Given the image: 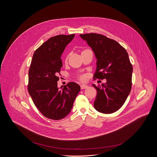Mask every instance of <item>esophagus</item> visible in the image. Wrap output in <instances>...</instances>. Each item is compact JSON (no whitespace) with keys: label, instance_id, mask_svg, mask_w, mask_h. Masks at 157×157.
Returning <instances> with one entry per match:
<instances>
[{"label":"esophagus","instance_id":"obj_1","mask_svg":"<svg viewBox=\"0 0 157 157\" xmlns=\"http://www.w3.org/2000/svg\"><path fill=\"white\" fill-rule=\"evenodd\" d=\"M80 88H81V90H85L86 88H88V86L87 85H81Z\"/></svg>","mask_w":157,"mask_h":157}]
</instances>
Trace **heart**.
I'll return each instance as SVG.
<instances>
[{
    "mask_svg": "<svg viewBox=\"0 0 157 157\" xmlns=\"http://www.w3.org/2000/svg\"><path fill=\"white\" fill-rule=\"evenodd\" d=\"M84 51H85V50H84ZM68 59H69V55H67L66 56H65V63H67V60H68ZM79 79L80 80H84L85 79V77L84 76V75H81L80 77H79Z\"/></svg>",
    "mask_w": 157,
    "mask_h": 157,
    "instance_id": "heart-1",
    "label": "heart"
}]
</instances>
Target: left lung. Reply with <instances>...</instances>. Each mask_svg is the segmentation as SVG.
<instances>
[{
  "label": "left lung",
  "instance_id": "obj_1",
  "mask_svg": "<svg viewBox=\"0 0 157 157\" xmlns=\"http://www.w3.org/2000/svg\"><path fill=\"white\" fill-rule=\"evenodd\" d=\"M93 50L97 59L94 79H106L101 86H92L97 94L95 109L111 113L124 103L132 88V65L126 50L115 40L96 33L80 34Z\"/></svg>",
  "mask_w": 157,
  "mask_h": 157
}]
</instances>
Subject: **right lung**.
I'll return each mask as SVG.
<instances>
[{"label":"right lung","instance_id":"right-lung-1","mask_svg":"<svg viewBox=\"0 0 157 157\" xmlns=\"http://www.w3.org/2000/svg\"><path fill=\"white\" fill-rule=\"evenodd\" d=\"M75 34L51 37L34 52L28 72V90L33 101L45 117L59 120L71 112L80 90V86L69 82L60 90L58 74L62 67L61 55Z\"/></svg>","mask_w":157,"mask_h":157}]
</instances>
